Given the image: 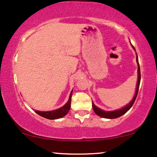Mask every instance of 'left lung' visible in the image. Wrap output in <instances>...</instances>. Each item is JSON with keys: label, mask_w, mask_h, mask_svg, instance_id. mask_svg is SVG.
Returning <instances> with one entry per match:
<instances>
[{"label": "left lung", "mask_w": 157, "mask_h": 157, "mask_svg": "<svg viewBox=\"0 0 157 157\" xmlns=\"http://www.w3.org/2000/svg\"><path fill=\"white\" fill-rule=\"evenodd\" d=\"M132 48L135 50V48L133 45L131 44ZM136 63H137V66H138V70H137V73H138V77H137V83H136V91H135V94L134 96L133 97L132 100H131V102H129V103H128L127 105L122 107V109H117V110H114V111H105V110H102L100 108H98L97 106L94 105V103L92 102V108L96 114L98 115V116L101 117L102 118H106V119H115V118H118L122 116L123 114L127 112L129 109L132 107L133 104L136 100V96H137L138 94V91H139V87H140V80H141V75H140V64H139V61H138V56L136 55Z\"/></svg>", "instance_id": "8db88e82"}]
</instances>
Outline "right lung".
Returning <instances> with one entry per match:
<instances>
[{"instance_id": "obj_1", "label": "right lung", "mask_w": 157, "mask_h": 157, "mask_svg": "<svg viewBox=\"0 0 157 157\" xmlns=\"http://www.w3.org/2000/svg\"><path fill=\"white\" fill-rule=\"evenodd\" d=\"M72 91H71L69 95V98H68V102L63 106L60 108L58 109L53 110V111H37L35 110V112L39 114L40 116L43 117L48 119V120H57V119H60L63 117L66 116L67 114L68 111L71 108V95H72Z\"/></svg>"}]
</instances>
